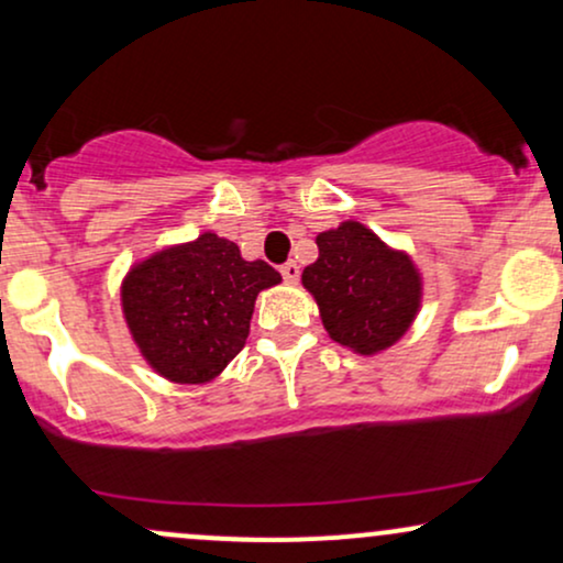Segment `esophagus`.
<instances>
[{
  "label": "esophagus",
  "instance_id": "obj_1",
  "mask_svg": "<svg viewBox=\"0 0 563 563\" xmlns=\"http://www.w3.org/2000/svg\"><path fill=\"white\" fill-rule=\"evenodd\" d=\"M280 275L286 277V283H296V280H299V275H301L299 264H296V262H286V264H283V267H280Z\"/></svg>",
  "mask_w": 563,
  "mask_h": 563
}]
</instances>
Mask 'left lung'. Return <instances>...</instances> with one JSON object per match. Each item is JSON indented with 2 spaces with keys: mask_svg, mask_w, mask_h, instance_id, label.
I'll return each instance as SVG.
<instances>
[{
  "mask_svg": "<svg viewBox=\"0 0 563 563\" xmlns=\"http://www.w3.org/2000/svg\"><path fill=\"white\" fill-rule=\"evenodd\" d=\"M314 243L318 262L303 267L301 283L318 301L328 335L357 354L397 344L423 299L421 273L410 256L354 219L320 232Z\"/></svg>",
  "mask_w": 563,
  "mask_h": 563,
  "instance_id": "obj_1",
  "label": "left lung"
}]
</instances>
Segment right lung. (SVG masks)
Returning a JSON list of instances; mask_svg holds the SVG:
<instances>
[{"instance_id":"1","label":"right lung","mask_w":563,"mask_h":563,"mask_svg":"<svg viewBox=\"0 0 563 563\" xmlns=\"http://www.w3.org/2000/svg\"><path fill=\"white\" fill-rule=\"evenodd\" d=\"M283 277L245 262L217 232L161 249L129 269L121 309L145 363L174 384H209L245 346L254 301Z\"/></svg>"}]
</instances>
